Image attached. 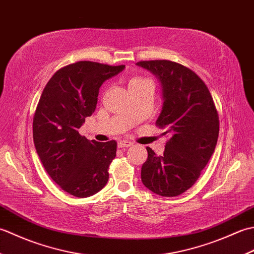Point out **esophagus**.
Returning <instances> with one entry per match:
<instances>
[{"label":"esophagus","mask_w":254,"mask_h":254,"mask_svg":"<svg viewBox=\"0 0 254 254\" xmlns=\"http://www.w3.org/2000/svg\"><path fill=\"white\" fill-rule=\"evenodd\" d=\"M133 143L130 141H127V139H120V141L118 142V147L119 148H123V147H130L132 146Z\"/></svg>","instance_id":"esophagus-1"}]
</instances>
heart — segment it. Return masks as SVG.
Segmentation results:
<instances>
[{"instance_id":"1","label":"heart","mask_w":254,"mask_h":254,"mask_svg":"<svg viewBox=\"0 0 254 254\" xmlns=\"http://www.w3.org/2000/svg\"><path fill=\"white\" fill-rule=\"evenodd\" d=\"M146 80H148V79L143 78V77H133L130 79V82H128V87L133 85H138L141 83H144V82H146Z\"/></svg>"}]
</instances>
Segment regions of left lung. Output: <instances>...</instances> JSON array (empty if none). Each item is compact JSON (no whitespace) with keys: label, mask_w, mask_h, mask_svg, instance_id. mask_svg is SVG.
Masks as SVG:
<instances>
[{"label":"left lung","mask_w":254,"mask_h":254,"mask_svg":"<svg viewBox=\"0 0 254 254\" xmlns=\"http://www.w3.org/2000/svg\"><path fill=\"white\" fill-rule=\"evenodd\" d=\"M136 65L159 80L163 108L156 120L169 137L163 156L146 147L142 166L143 185L161 196H177L190 189L216 147L219 120L206 85L179 63L155 60Z\"/></svg>","instance_id":"left-lung-1"}]
</instances>
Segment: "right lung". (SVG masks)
<instances>
[{"label": "right lung", "instance_id": "obj_1", "mask_svg": "<svg viewBox=\"0 0 254 254\" xmlns=\"http://www.w3.org/2000/svg\"><path fill=\"white\" fill-rule=\"evenodd\" d=\"M124 68L90 61L69 64L50 78L38 102L32 122L37 154L51 179L74 196L94 195L109 179L117 142L89 141L78 128L94 113L101 85Z\"/></svg>", "mask_w": 254, "mask_h": 254}]
</instances>
